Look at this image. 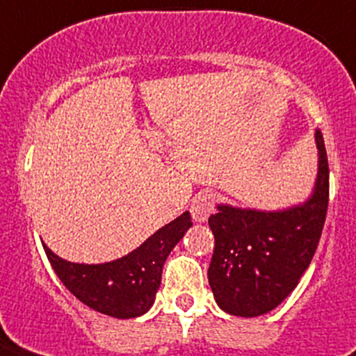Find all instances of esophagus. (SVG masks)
Instances as JSON below:
<instances>
[{"label":"esophagus","instance_id":"1","mask_svg":"<svg viewBox=\"0 0 356 356\" xmlns=\"http://www.w3.org/2000/svg\"><path fill=\"white\" fill-rule=\"evenodd\" d=\"M216 209V195L212 192H201L194 197L192 205H190V212H192V218L195 222H207L209 216Z\"/></svg>","mask_w":356,"mask_h":356}]
</instances>
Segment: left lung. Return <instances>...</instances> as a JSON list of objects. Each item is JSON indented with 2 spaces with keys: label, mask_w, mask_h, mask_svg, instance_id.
<instances>
[{
  "label": "left lung",
  "mask_w": 356,
  "mask_h": 356,
  "mask_svg": "<svg viewBox=\"0 0 356 356\" xmlns=\"http://www.w3.org/2000/svg\"><path fill=\"white\" fill-rule=\"evenodd\" d=\"M316 144L318 181L305 205L282 212L220 205L209 218L214 234L209 284L229 314L253 318L270 312L293 292L309 268L329 207V162L320 129Z\"/></svg>",
  "instance_id": "1"
}]
</instances>
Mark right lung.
<instances>
[{
	"instance_id": "right-lung-1",
	"label": "right lung",
	"mask_w": 356,
	"mask_h": 356,
	"mask_svg": "<svg viewBox=\"0 0 356 356\" xmlns=\"http://www.w3.org/2000/svg\"><path fill=\"white\" fill-rule=\"evenodd\" d=\"M190 227V212H183L140 248L105 264L68 262L53 253L46 243L44 251L58 279L81 303L102 314L127 320L149 310L161 286L162 266Z\"/></svg>"
}]
</instances>
